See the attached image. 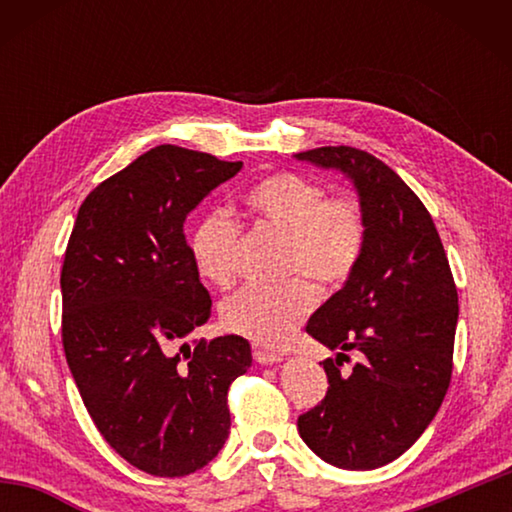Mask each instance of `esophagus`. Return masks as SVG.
<instances>
[{"label": "esophagus", "mask_w": 512, "mask_h": 512, "mask_svg": "<svg viewBox=\"0 0 512 512\" xmlns=\"http://www.w3.org/2000/svg\"><path fill=\"white\" fill-rule=\"evenodd\" d=\"M253 357H255V361H257V363H262V366H271V363L282 361V354L271 352V350H259V348H255Z\"/></svg>", "instance_id": "34e87169"}]
</instances>
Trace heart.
I'll return each mask as SVG.
<instances>
[{
	"label": "heart",
	"mask_w": 512,
	"mask_h": 512,
	"mask_svg": "<svg viewBox=\"0 0 512 512\" xmlns=\"http://www.w3.org/2000/svg\"><path fill=\"white\" fill-rule=\"evenodd\" d=\"M246 205L259 223L284 235L282 273L296 277L277 287L241 289L221 305V323L253 343L280 348L316 305V291L304 277L334 291L357 271L366 250V214L354 196H327L323 185L293 171L259 180L246 194ZM237 250L239 223L221 210L205 214L192 237L198 273L216 287H230L237 277Z\"/></svg>",
	"instance_id": "heart-1"
}]
</instances>
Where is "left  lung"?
<instances>
[{"mask_svg":"<svg viewBox=\"0 0 512 512\" xmlns=\"http://www.w3.org/2000/svg\"><path fill=\"white\" fill-rule=\"evenodd\" d=\"M296 158L348 176L368 223L357 271L307 323L309 336L341 352L323 361L325 400L300 415L298 431L325 463L375 470L402 456L445 400L456 284L431 214L388 164L352 146ZM348 351L360 361L345 373Z\"/></svg>","mask_w":512,"mask_h":512,"instance_id":"8db88e82","label":"left lung"}]
</instances>
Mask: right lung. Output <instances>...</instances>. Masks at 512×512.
I'll return each instance as SVG.
<instances>
[{
  "instance_id": "right-lung-1",
  "label": "right lung",
  "mask_w": 512,
  "mask_h": 512,
  "mask_svg": "<svg viewBox=\"0 0 512 512\" xmlns=\"http://www.w3.org/2000/svg\"><path fill=\"white\" fill-rule=\"evenodd\" d=\"M241 162L160 144L85 198L65 250L63 348L106 443L153 476L221 452L228 388L253 354L237 334L189 345L212 314L185 219Z\"/></svg>"
}]
</instances>
